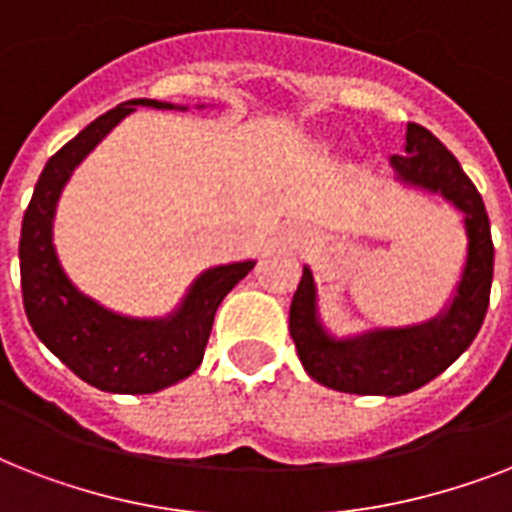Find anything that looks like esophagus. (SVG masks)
<instances>
[{
	"label": "esophagus",
	"mask_w": 512,
	"mask_h": 512,
	"mask_svg": "<svg viewBox=\"0 0 512 512\" xmlns=\"http://www.w3.org/2000/svg\"><path fill=\"white\" fill-rule=\"evenodd\" d=\"M289 236H292V239H295V241H303L305 239V231H292V233H289Z\"/></svg>",
	"instance_id": "esophagus-1"
}]
</instances>
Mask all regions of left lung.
<instances>
[{"mask_svg":"<svg viewBox=\"0 0 512 512\" xmlns=\"http://www.w3.org/2000/svg\"><path fill=\"white\" fill-rule=\"evenodd\" d=\"M398 183L438 193L462 212L465 265L452 300L438 316L412 327H377L335 337L319 313V287L303 265L289 308V335L313 380L356 396H404L449 369L476 340L489 308L494 276V244L484 199L452 151L420 124H406L404 156H390Z\"/></svg>","mask_w":512,"mask_h":512,"instance_id":"1","label":"left lung"}]
</instances>
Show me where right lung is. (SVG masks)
<instances>
[{"instance_id": "1", "label": "right lung", "mask_w": 512, "mask_h": 512, "mask_svg": "<svg viewBox=\"0 0 512 512\" xmlns=\"http://www.w3.org/2000/svg\"><path fill=\"white\" fill-rule=\"evenodd\" d=\"M138 106L185 111L164 100L135 98L98 116L44 164L20 228V289L28 324L76 377L106 393H156L196 372L223 297L255 268V260H241L201 271L180 305L162 319L111 311L68 279L52 244L60 193L90 151Z\"/></svg>"}]
</instances>
